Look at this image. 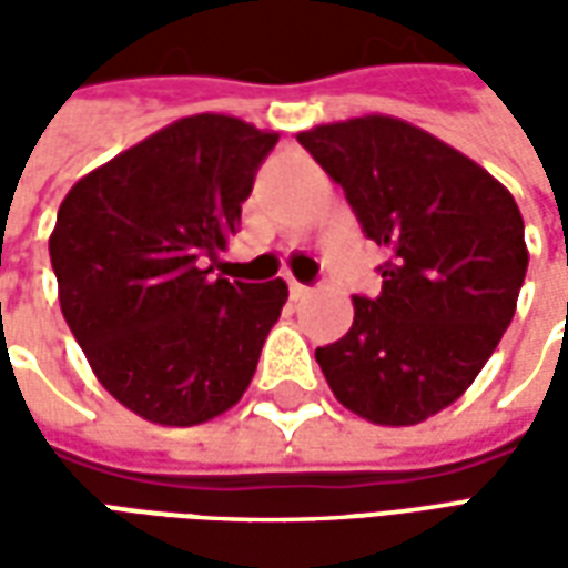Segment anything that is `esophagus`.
<instances>
[{
  "label": "esophagus",
  "mask_w": 568,
  "mask_h": 568,
  "mask_svg": "<svg viewBox=\"0 0 568 568\" xmlns=\"http://www.w3.org/2000/svg\"><path fill=\"white\" fill-rule=\"evenodd\" d=\"M310 285L297 283V280H288V295H292V301H304V297H310Z\"/></svg>",
  "instance_id": "1"
}]
</instances>
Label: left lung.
<instances>
[{"label":"left lung","instance_id":"1","mask_svg":"<svg viewBox=\"0 0 568 568\" xmlns=\"http://www.w3.org/2000/svg\"><path fill=\"white\" fill-rule=\"evenodd\" d=\"M297 142L389 252L381 295L353 297V328L316 362L358 417L423 423L471 386L511 325L529 264L524 215L484 166L398 118L322 124Z\"/></svg>","mask_w":568,"mask_h":568}]
</instances>
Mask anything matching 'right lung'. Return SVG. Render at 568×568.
<instances>
[{"mask_svg":"<svg viewBox=\"0 0 568 568\" xmlns=\"http://www.w3.org/2000/svg\"><path fill=\"white\" fill-rule=\"evenodd\" d=\"M276 133L191 115L79 179L57 212L60 310L118 402L161 426L234 407L280 320L283 280L212 276Z\"/></svg>","mask_w":568,"mask_h":568,"instance_id":"obj_1","label":"right lung"}]
</instances>
